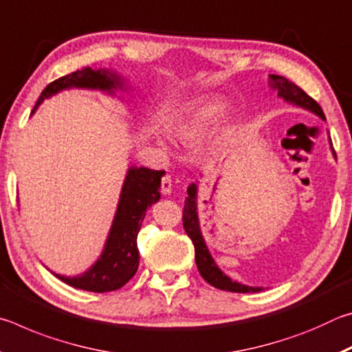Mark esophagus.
<instances>
[{"label": "esophagus", "mask_w": 352, "mask_h": 352, "mask_svg": "<svg viewBox=\"0 0 352 352\" xmlns=\"http://www.w3.org/2000/svg\"><path fill=\"white\" fill-rule=\"evenodd\" d=\"M162 190L164 194H169L172 190V178H170V175H164L162 178Z\"/></svg>", "instance_id": "34e87169"}]
</instances>
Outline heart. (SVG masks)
<instances>
[{
  "label": "heart",
  "instance_id": "obj_1",
  "mask_svg": "<svg viewBox=\"0 0 352 352\" xmlns=\"http://www.w3.org/2000/svg\"><path fill=\"white\" fill-rule=\"evenodd\" d=\"M226 104L220 99H208L180 113L170 122V133L182 142H192L205 136L225 115Z\"/></svg>",
  "mask_w": 352,
  "mask_h": 352
}]
</instances>
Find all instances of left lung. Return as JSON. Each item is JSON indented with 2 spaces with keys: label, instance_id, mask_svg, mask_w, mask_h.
Segmentation results:
<instances>
[{
  "label": "left lung",
  "instance_id": "8db88e82",
  "mask_svg": "<svg viewBox=\"0 0 352 352\" xmlns=\"http://www.w3.org/2000/svg\"><path fill=\"white\" fill-rule=\"evenodd\" d=\"M270 87L273 90L278 91L279 98H284L289 102L295 104L298 107H302V109H307L324 119V113L321 110V107L317 104V100H314L306 91H302L300 87L295 85L294 82L285 79L283 76L272 74L270 76ZM197 197V184L192 183L188 188V197L184 199V208H183V228L186 231V234L190 237V241L194 243L195 248V264H197V269L200 272L201 278L205 279L208 284H211L212 287L220 289V290H228V292H236V294H254V292H261L262 287H248V285H243L230 279L226 275H223L222 270L216 265V262L212 261L210 252L205 245L204 237L200 233V225H199V217H197V204H195V199Z\"/></svg>",
  "mask_w": 352,
  "mask_h": 352
}]
</instances>
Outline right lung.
Here are the masks:
<instances>
[{"mask_svg":"<svg viewBox=\"0 0 352 352\" xmlns=\"http://www.w3.org/2000/svg\"><path fill=\"white\" fill-rule=\"evenodd\" d=\"M119 83L118 77L107 69L85 68L82 71L67 74L51 82L35 104L32 113L43 102L63 88H99V90L111 91ZM164 170H152L147 168H130L124 182L121 199H119L118 211L113 220L109 239L99 261L90 270L82 273L80 276L67 278L56 275L71 287L105 294L121 289L127 284L138 270L140 252L136 245L142 220L146 211L160 199V184Z\"/></svg>","mask_w":352,"mask_h":352,"instance_id":"right-lung-1","label":"right lung"}]
</instances>
